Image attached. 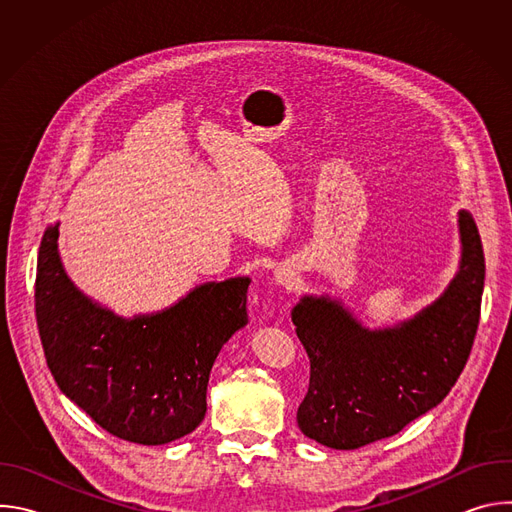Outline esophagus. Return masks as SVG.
<instances>
[{
    "mask_svg": "<svg viewBox=\"0 0 512 512\" xmlns=\"http://www.w3.org/2000/svg\"><path fill=\"white\" fill-rule=\"evenodd\" d=\"M273 277H275V281H277L279 285L289 287V285H294V281L298 279V271H296L294 265H279V267L275 269Z\"/></svg>",
    "mask_w": 512,
    "mask_h": 512,
    "instance_id": "obj_1",
    "label": "esophagus"
}]
</instances>
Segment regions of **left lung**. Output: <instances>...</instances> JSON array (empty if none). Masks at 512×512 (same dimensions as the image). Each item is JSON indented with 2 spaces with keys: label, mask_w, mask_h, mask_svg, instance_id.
Masks as SVG:
<instances>
[{
  "label": "left lung",
  "mask_w": 512,
  "mask_h": 512,
  "mask_svg": "<svg viewBox=\"0 0 512 512\" xmlns=\"http://www.w3.org/2000/svg\"><path fill=\"white\" fill-rule=\"evenodd\" d=\"M458 225L460 271L411 320L369 330L328 296H304L291 310L310 358V387L298 409L310 440L362 448L399 433L452 391L474 344L486 273L472 214L460 210Z\"/></svg>",
  "instance_id": "8db88e82"
}]
</instances>
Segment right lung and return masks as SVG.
<instances>
[{
  "instance_id": "right-lung-1",
  "label": "right lung",
  "mask_w": 512,
  "mask_h": 512,
  "mask_svg": "<svg viewBox=\"0 0 512 512\" xmlns=\"http://www.w3.org/2000/svg\"><path fill=\"white\" fill-rule=\"evenodd\" d=\"M249 277L194 287L178 304L121 318L89 300L64 273L58 223L42 237L36 322L60 391L125 442L162 446L194 431L206 413L212 364L247 324Z\"/></svg>"
}]
</instances>
